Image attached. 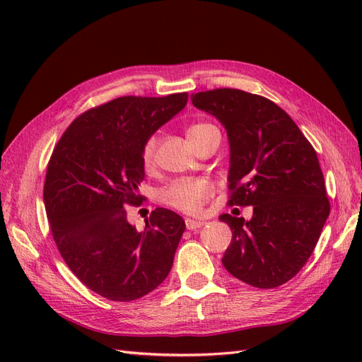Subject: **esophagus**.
Instances as JSON below:
<instances>
[{
	"label": "esophagus",
	"mask_w": 362,
	"mask_h": 362,
	"mask_svg": "<svg viewBox=\"0 0 362 362\" xmlns=\"http://www.w3.org/2000/svg\"><path fill=\"white\" fill-rule=\"evenodd\" d=\"M205 225V222L204 221H194V218H190V217H187L185 218V226H187V229H198V228H201V226H204Z\"/></svg>",
	"instance_id": "1"
}]
</instances>
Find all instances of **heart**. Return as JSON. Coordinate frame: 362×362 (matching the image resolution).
<instances>
[{"mask_svg": "<svg viewBox=\"0 0 362 362\" xmlns=\"http://www.w3.org/2000/svg\"><path fill=\"white\" fill-rule=\"evenodd\" d=\"M213 127L210 124H196L192 125L187 131L189 137L199 134L201 131ZM157 151V137L151 136L144 148H141V161L145 168H151L156 158ZM213 196V185L205 180H180L169 184L160 193V199L163 204H166L175 210H180L189 214L199 213L205 202Z\"/></svg>", "mask_w": 362, "mask_h": 362, "instance_id": "b5f03b06", "label": "heart"}]
</instances>
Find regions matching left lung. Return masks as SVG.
Segmentation results:
<instances>
[{"label": "left lung", "mask_w": 362, "mask_h": 362, "mask_svg": "<svg viewBox=\"0 0 362 362\" xmlns=\"http://www.w3.org/2000/svg\"><path fill=\"white\" fill-rule=\"evenodd\" d=\"M229 140V205L254 206L250 221L222 214L233 231L222 262L237 279L275 288L298 275L319 242L331 205L314 148L264 96L238 89L192 95Z\"/></svg>", "instance_id": "obj_1"}]
</instances>
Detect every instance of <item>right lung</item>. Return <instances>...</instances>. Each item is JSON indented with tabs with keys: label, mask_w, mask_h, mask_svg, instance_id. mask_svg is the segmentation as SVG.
I'll return each mask as SVG.
<instances>
[{
	"label": "right lung",
	"mask_w": 362,
	"mask_h": 362,
	"mask_svg": "<svg viewBox=\"0 0 362 362\" xmlns=\"http://www.w3.org/2000/svg\"><path fill=\"white\" fill-rule=\"evenodd\" d=\"M187 93L122 96L90 108L64 131L48 163L43 204L60 255L86 287L129 302L166 279L185 229L156 208L139 233L127 205H140L145 141L187 104Z\"/></svg>",
	"instance_id": "1"
}]
</instances>
